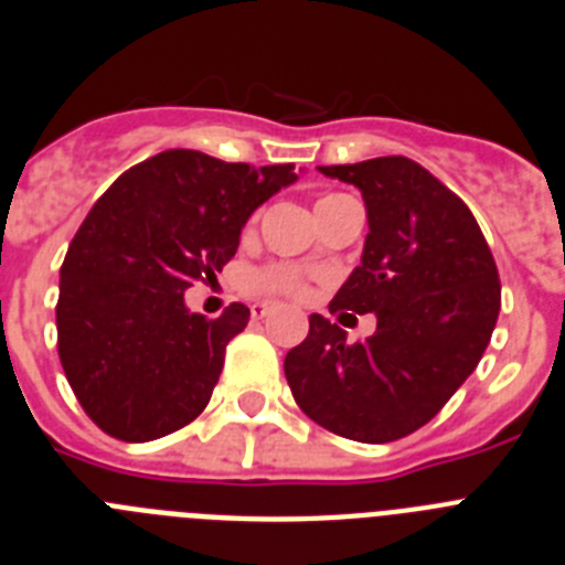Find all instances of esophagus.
Listing matches in <instances>:
<instances>
[{
	"label": "esophagus",
	"instance_id": "34e87169",
	"mask_svg": "<svg viewBox=\"0 0 565 565\" xmlns=\"http://www.w3.org/2000/svg\"><path fill=\"white\" fill-rule=\"evenodd\" d=\"M271 313V306L268 302H254L252 306V319H266Z\"/></svg>",
	"mask_w": 565,
	"mask_h": 565
}]
</instances>
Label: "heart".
Here are the masks:
<instances>
[{"label": "heart", "instance_id": "b5f03b06", "mask_svg": "<svg viewBox=\"0 0 565 565\" xmlns=\"http://www.w3.org/2000/svg\"><path fill=\"white\" fill-rule=\"evenodd\" d=\"M344 194H322L317 201V214L326 212L331 203H337ZM254 223V221H252ZM246 291L259 294V297H288L306 299L308 297V277L297 268L288 266H263L246 277Z\"/></svg>", "mask_w": 565, "mask_h": 565}]
</instances>
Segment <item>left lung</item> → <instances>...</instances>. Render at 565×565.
Segmentation results:
<instances>
[{
	"label": "left lung",
	"mask_w": 565,
	"mask_h": 565,
	"mask_svg": "<svg viewBox=\"0 0 565 565\" xmlns=\"http://www.w3.org/2000/svg\"><path fill=\"white\" fill-rule=\"evenodd\" d=\"M319 172L359 186L371 226L331 313H376V333L348 344L337 322L311 313L306 342L286 356L288 387L319 427L396 441L481 362L501 311L498 266L467 203L422 163L387 154Z\"/></svg>",
	"instance_id": "obj_1"
}]
</instances>
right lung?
<instances>
[{
  "label": "right lung",
  "mask_w": 565,
  "mask_h": 565,
  "mask_svg": "<svg viewBox=\"0 0 565 565\" xmlns=\"http://www.w3.org/2000/svg\"><path fill=\"white\" fill-rule=\"evenodd\" d=\"M294 181V163L257 169L167 149L89 209L62 263L58 359L107 436L152 441L201 416L248 308L232 302L206 319L186 311L183 291L217 279L254 209Z\"/></svg>",
  "instance_id": "obj_1"
}]
</instances>
